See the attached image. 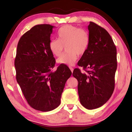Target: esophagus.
<instances>
[{"mask_svg":"<svg viewBox=\"0 0 132 132\" xmlns=\"http://www.w3.org/2000/svg\"><path fill=\"white\" fill-rule=\"evenodd\" d=\"M69 68H70V70L71 71V72H72H72H73V70H74V69H73V68H72V67H69Z\"/></svg>","mask_w":132,"mask_h":132,"instance_id":"esophagus-1","label":"esophagus"}]
</instances>
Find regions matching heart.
Here are the masks:
<instances>
[{
    "label": "heart",
    "mask_w": 132,
    "mask_h": 132,
    "mask_svg": "<svg viewBox=\"0 0 132 132\" xmlns=\"http://www.w3.org/2000/svg\"><path fill=\"white\" fill-rule=\"evenodd\" d=\"M57 35L58 40H52L49 43L50 52L55 57H60L66 47L67 53L59 58L57 62L66 65H73L78 55H84L88 49V33L84 29L65 25L59 29Z\"/></svg>",
    "instance_id": "obj_1"
}]
</instances>
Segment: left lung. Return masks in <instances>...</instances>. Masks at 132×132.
Segmentation results:
<instances>
[{
    "label": "left lung",
    "instance_id": "left-lung-1",
    "mask_svg": "<svg viewBox=\"0 0 132 132\" xmlns=\"http://www.w3.org/2000/svg\"><path fill=\"white\" fill-rule=\"evenodd\" d=\"M88 29V49L78 63L87 73L75 69L72 75L78 80L81 104L88 109H94L104 104L113 94L117 51L112 37L105 29L89 22Z\"/></svg>",
    "mask_w": 132,
    "mask_h": 132
}]
</instances>
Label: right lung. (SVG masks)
Segmentation results:
<instances>
[{"mask_svg":"<svg viewBox=\"0 0 132 132\" xmlns=\"http://www.w3.org/2000/svg\"><path fill=\"white\" fill-rule=\"evenodd\" d=\"M54 26L37 25L21 36L16 50V80L29 105L42 112L52 111L61 103L62 93L72 72L60 64L52 71L55 60L49 49Z\"/></svg>","mask_w":132,"mask_h":132,"instance_id":"right-lung-1","label":"right lung"}]
</instances>
